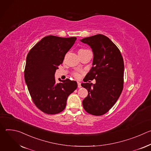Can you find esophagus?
Here are the masks:
<instances>
[{
  "instance_id": "1",
  "label": "esophagus",
  "mask_w": 151,
  "mask_h": 151,
  "mask_svg": "<svg viewBox=\"0 0 151 151\" xmlns=\"http://www.w3.org/2000/svg\"><path fill=\"white\" fill-rule=\"evenodd\" d=\"M78 87L79 88H81V83H80L79 82H78Z\"/></svg>"
}]
</instances>
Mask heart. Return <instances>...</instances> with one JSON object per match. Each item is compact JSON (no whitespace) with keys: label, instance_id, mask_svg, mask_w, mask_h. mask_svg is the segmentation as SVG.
Returning <instances> with one entry per match:
<instances>
[{"label":"heart","instance_id":"heart-1","mask_svg":"<svg viewBox=\"0 0 151 151\" xmlns=\"http://www.w3.org/2000/svg\"><path fill=\"white\" fill-rule=\"evenodd\" d=\"M85 51H87V50H85V49H81L79 50L78 51V54L81 53V52H84ZM73 76L76 78H78L79 77V74L78 73H73Z\"/></svg>","mask_w":151,"mask_h":151}]
</instances>
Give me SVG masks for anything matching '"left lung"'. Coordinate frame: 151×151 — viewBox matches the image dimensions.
Returning a JSON list of instances; mask_svg holds the SVG:
<instances>
[{"label":"left lung","instance_id":"obj_1","mask_svg":"<svg viewBox=\"0 0 151 151\" xmlns=\"http://www.w3.org/2000/svg\"><path fill=\"white\" fill-rule=\"evenodd\" d=\"M81 42L88 45L93 52V67L85 76L96 83H82L88 90L82 101L85 111L96 116L108 112L119 97L124 83V60L119 50L107 36L99 34L85 37Z\"/></svg>","mask_w":151,"mask_h":151}]
</instances>
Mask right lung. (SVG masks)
Returning <instances> with one entry per match:
<instances>
[{"instance_id": "right-lung-1", "label": "right lung", "mask_w": 151, "mask_h": 151, "mask_svg": "<svg viewBox=\"0 0 151 151\" xmlns=\"http://www.w3.org/2000/svg\"><path fill=\"white\" fill-rule=\"evenodd\" d=\"M76 40V37L45 36L27 54L24 70L26 83L35 104L45 114L62 112L69 96L77 88L76 81L58 79L60 82L56 83L54 77L58 66Z\"/></svg>"}]
</instances>
